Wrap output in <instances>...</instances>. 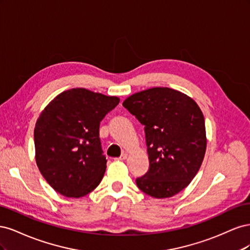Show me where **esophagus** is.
<instances>
[{"instance_id": "34e87169", "label": "esophagus", "mask_w": 250, "mask_h": 250, "mask_svg": "<svg viewBox=\"0 0 250 250\" xmlns=\"http://www.w3.org/2000/svg\"><path fill=\"white\" fill-rule=\"evenodd\" d=\"M126 158H127V153H123L119 158H117V160H119V161H124V160H126Z\"/></svg>"}]
</instances>
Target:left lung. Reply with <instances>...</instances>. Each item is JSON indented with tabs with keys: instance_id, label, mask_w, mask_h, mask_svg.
Returning a JSON list of instances; mask_svg holds the SVG:
<instances>
[{
	"instance_id": "8db88e82",
	"label": "left lung",
	"mask_w": 250,
	"mask_h": 250,
	"mask_svg": "<svg viewBox=\"0 0 250 250\" xmlns=\"http://www.w3.org/2000/svg\"><path fill=\"white\" fill-rule=\"evenodd\" d=\"M123 106L145 126L150 167L137 179L140 190L154 198L183 191L199 171L207 150L198 104L179 90L152 87L126 98Z\"/></svg>"
}]
</instances>
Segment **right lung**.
<instances>
[{
    "instance_id": "1",
    "label": "right lung",
    "mask_w": 250,
    "mask_h": 250,
    "mask_svg": "<svg viewBox=\"0 0 250 250\" xmlns=\"http://www.w3.org/2000/svg\"><path fill=\"white\" fill-rule=\"evenodd\" d=\"M119 102V97L77 87L57 95L41 112L34 128L35 161L57 193L79 198L99 186L107 162L99 126Z\"/></svg>"
}]
</instances>
